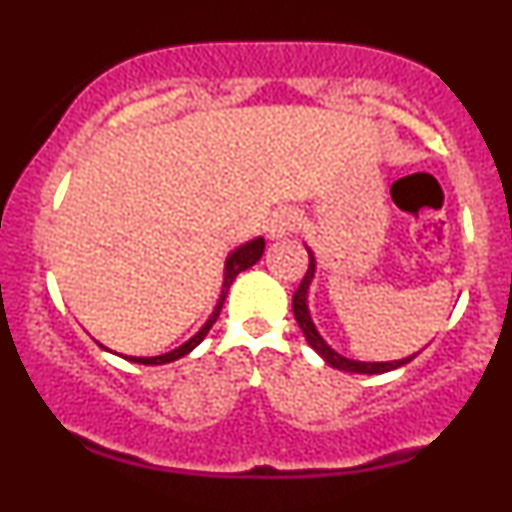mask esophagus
<instances>
[{"mask_svg":"<svg viewBox=\"0 0 512 512\" xmlns=\"http://www.w3.org/2000/svg\"><path fill=\"white\" fill-rule=\"evenodd\" d=\"M298 228H301V216H298L293 209H281L272 219V223H269V238L272 240L289 238L298 231Z\"/></svg>","mask_w":512,"mask_h":512,"instance_id":"34e87169","label":"esophagus"}]
</instances>
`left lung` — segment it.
Masks as SVG:
<instances>
[{"instance_id": "left-lung-1", "label": "left lung", "mask_w": 512, "mask_h": 512, "mask_svg": "<svg viewBox=\"0 0 512 512\" xmlns=\"http://www.w3.org/2000/svg\"><path fill=\"white\" fill-rule=\"evenodd\" d=\"M308 250V257H310V264H308V272H305L301 286H298L296 293H293V315H296V322L298 327H301L305 342H308L313 349L325 358L327 366L337 368V370H344V373H366V375H378V373H387V370H395L399 366H404V363H409L414 356H407V358H399V361H378V363H370V361H354V358H346L339 354V351H334L330 344L322 339V334L317 332L313 317H310V310H308V291H310V284H313L315 279V255L313 250Z\"/></svg>"}]
</instances>
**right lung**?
<instances>
[{"instance_id":"obj_1","label":"right lung","mask_w":512,"mask_h":512,"mask_svg":"<svg viewBox=\"0 0 512 512\" xmlns=\"http://www.w3.org/2000/svg\"><path fill=\"white\" fill-rule=\"evenodd\" d=\"M262 252H264V238H262V236H257V238L248 240V243L240 245V248H236V250L231 252V255L226 257V264H223V286H221V298H219V303H216L214 313L209 315V320L204 322L202 330H199V332L195 334V337H190V339H187L185 344H180L178 349L168 351V354H161V356H125L127 361L144 363V366H163V363L178 361V358H182V356L190 354V351L195 349V346H199V342H202V339L207 337V334H209L211 325H214L216 317H219V313H221L223 301H226V293H228V289H231V284H233V281H236V276H238L240 272H245V269H248V267H252V264H255V262H260ZM103 349H105V346H103Z\"/></svg>"}]
</instances>
